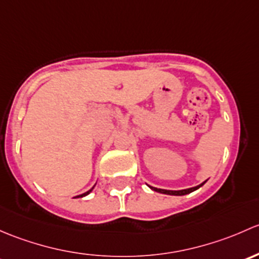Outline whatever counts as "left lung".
<instances>
[{
  "label": "left lung",
  "mask_w": 259,
  "mask_h": 259,
  "mask_svg": "<svg viewBox=\"0 0 259 259\" xmlns=\"http://www.w3.org/2000/svg\"><path fill=\"white\" fill-rule=\"evenodd\" d=\"M206 183V181H204L203 183H201V185L196 186V187H191V188H187V189H180V191H169V189H162V188H156V187H152V186H149V188L153 189V191L158 192V193H163V194H169V196H185V194H188L191 193V192L196 191V189H198L199 187H202V186Z\"/></svg>",
  "instance_id": "1"
}]
</instances>
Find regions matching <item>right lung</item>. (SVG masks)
<instances>
[{"mask_svg": "<svg viewBox=\"0 0 259 259\" xmlns=\"http://www.w3.org/2000/svg\"><path fill=\"white\" fill-rule=\"evenodd\" d=\"M93 188H95V186H93V187H92V188H91V189H90V191L84 192V193L79 194V196H77V197H84V196H87V194H90V193H91V192H92V189H93Z\"/></svg>", "mask_w": 259, "mask_h": 259, "instance_id": "right-lung-1", "label": "right lung"}]
</instances>
